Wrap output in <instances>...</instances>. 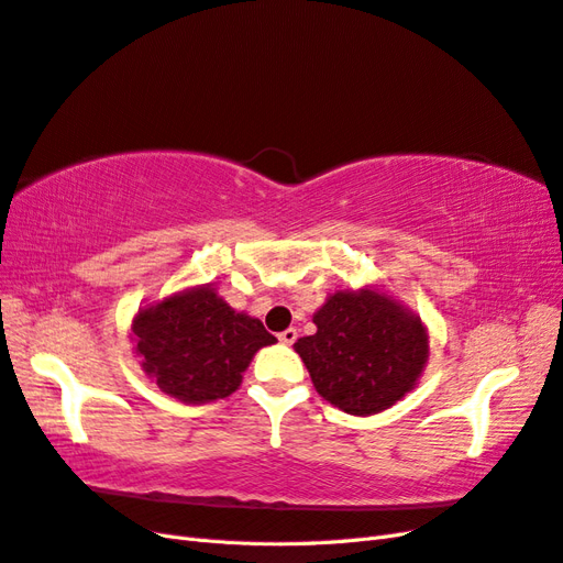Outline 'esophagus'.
I'll list each match as a JSON object with an SVG mask.
<instances>
[{
	"instance_id": "obj_1",
	"label": "esophagus",
	"mask_w": 563,
	"mask_h": 563,
	"mask_svg": "<svg viewBox=\"0 0 563 563\" xmlns=\"http://www.w3.org/2000/svg\"><path fill=\"white\" fill-rule=\"evenodd\" d=\"M296 338H298V331H296V329H286V331H282V333H279V343H284V345H294V343H296Z\"/></svg>"
}]
</instances>
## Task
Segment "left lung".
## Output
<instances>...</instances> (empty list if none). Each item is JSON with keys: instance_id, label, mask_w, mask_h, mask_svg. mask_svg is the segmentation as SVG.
Segmentation results:
<instances>
[{"instance_id": "obj_1", "label": "left lung", "mask_w": 563, "mask_h": 563, "mask_svg": "<svg viewBox=\"0 0 563 563\" xmlns=\"http://www.w3.org/2000/svg\"><path fill=\"white\" fill-rule=\"evenodd\" d=\"M314 335L294 345L319 397L350 416H373L418 385L430 356L422 319L380 286L335 291L312 314Z\"/></svg>"}]
</instances>
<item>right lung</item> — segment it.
Instances as JSON below:
<instances>
[{
	"label": "right lung",
	"instance_id": "1",
	"mask_svg": "<svg viewBox=\"0 0 563 563\" xmlns=\"http://www.w3.org/2000/svg\"><path fill=\"white\" fill-rule=\"evenodd\" d=\"M131 340L145 376L185 404L230 397L255 352L277 343L258 317L230 308L213 284L145 305L131 321Z\"/></svg>",
	"mask_w": 563,
	"mask_h": 563
}]
</instances>
